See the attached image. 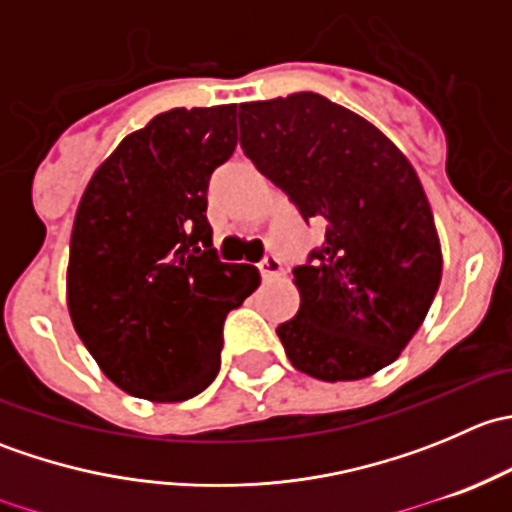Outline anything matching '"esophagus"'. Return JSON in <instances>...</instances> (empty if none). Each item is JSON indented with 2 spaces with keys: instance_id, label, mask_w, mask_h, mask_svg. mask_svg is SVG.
Wrapping results in <instances>:
<instances>
[{
  "instance_id": "esophagus-1",
  "label": "esophagus",
  "mask_w": 512,
  "mask_h": 512,
  "mask_svg": "<svg viewBox=\"0 0 512 512\" xmlns=\"http://www.w3.org/2000/svg\"><path fill=\"white\" fill-rule=\"evenodd\" d=\"M282 272V262H280V257L277 255H265L262 257V262H260V275L265 277V280H272V277H277Z\"/></svg>"
}]
</instances>
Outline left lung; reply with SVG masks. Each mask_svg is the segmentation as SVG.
Listing matches in <instances>:
<instances>
[{
    "mask_svg": "<svg viewBox=\"0 0 512 512\" xmlns=\"http://www.w3.org/2000/svg\"><path fill=\"white\" fill-rule=\"evenodd\" d=\"M240 146L322 245L294 267L299 312L277 327L294 366L352 381L389 366L421 327L438 282L431 205L404 153L366 118L302 91L240 103Z\"/></svg>",
    "mask_w": 512,
    "mask_h": 512,
    "instance_id": "1",
    "label": "left lung"
}]
</instances>
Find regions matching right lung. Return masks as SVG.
<instances>
[{
  "mask_svg": "<svg viewBox=\"0 0 512 512\" xmlns=\"http://www.w3.org/2000/svg\"><path fill=\"white\" fill-rule=\"evenodd\" d=\"M237 146L235 106L173 108L96 170L71 230L76 334L103 374L148 401H185L220 371L223 324L260 285L213 247L208 185Z\"/></svg>",
  "mask_w": 512,
  "mask_h": 512,
  "instance_id": "obj_1",
  "label": "right lung"
}]
</instances>
